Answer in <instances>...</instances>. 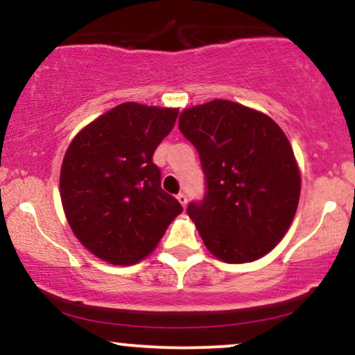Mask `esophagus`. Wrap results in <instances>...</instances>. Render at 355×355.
<instances>
[{
    "mask_svg": "<svg viewBox=\"0 0 355 355\" xmlns=\"http://www.w3.org/2000/svg\"><path fill=\"white\" fill-rule=\"evenodd\" d=\"M177 198H178V202L182 203V207H187V202H189V198H187L185 193H178Z\"/></svg>",
    "mask_w": 355,
    "mask_h": 355,
    "instance_id": "34e87169",
    "label": "esophagus"
}]
</instances>
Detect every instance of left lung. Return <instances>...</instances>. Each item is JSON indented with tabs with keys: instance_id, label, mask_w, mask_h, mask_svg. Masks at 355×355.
<instances>
[{
	"instance_id": "8db88e82",
	"label": "left lung",
	"mask_w": 355,
	"mask_h": 355,
	"mask_svg": "<svg viewBox=\"0 0 355 355\" xmlns=\"http://www.w3.org/2000/svg\"><path fill=\"white\" fill-rule=\"evenodd\" d=\"M178 128L205 173V197L187 209L205 247L227 263L268 254L300 197L299 166L280 126L257 110L214 100L182 112Z\"/></svg>"
}]
</instances>
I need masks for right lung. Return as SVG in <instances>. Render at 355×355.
<instances>
[{"mask_svg": "<svg viewBox=\"0 0 355 355\" xmlns=\"http://www.w3.org/2000/svg\"><path fill=\"white\" fill-rule=\"evenodd\" d=\"M177 108L121 103L85 126L64 153L60 195L73 234L113 266H130L158 245L182 205L162 190L155 148Z\"/></svg>", "mask_w": 355, "mask_h": 355, "instance_id": "obj_1", "label": "right lung"}]
</instances>
